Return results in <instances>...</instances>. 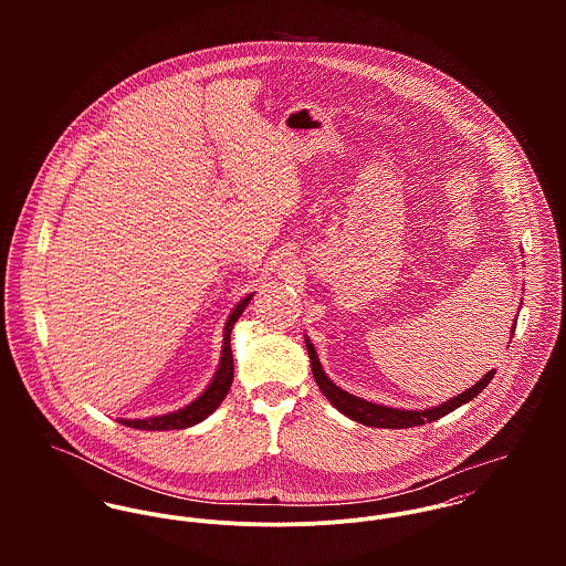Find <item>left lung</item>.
I'll use <instances>...</instances> for the list:
<instances>
[{
    "instance_id": "1",
    "label": "left lung",
    "mask_w": 566,
    "mask_h": 566,
    "mask_svg": "<svg viewBox=\"0 0 566 566\" xmlns=\"http://www.w3.org/2000/svg\"><path fill=\"white\" fill-rule=\"evenodd\" d=\"M523 305V303H521ZM521 310V307H518ZM514 328H516V318L512 324V331L510 335H514ZM305 344H307V353H310V361H312V373H314V379L318 384V388L323 390L326 401L333 405L337 411H342L344 416H348L350 420L355 422H361V424H368V427H384V429H407V427H418V424H424V422H433L447 413H451L453 409L462 407L469 401H473L485 386L492 381L494 377V370H488L484 377L471 386L469 390H464L462 395L444 401V403L433 405V407H427V409H399V407H388V405L373 403V401H366V399H359L355 395H348L346 390L337 388L324 373L323 364L318 359V353L312 344V339L305 335Z\"/></svg>"
}]
</instances>
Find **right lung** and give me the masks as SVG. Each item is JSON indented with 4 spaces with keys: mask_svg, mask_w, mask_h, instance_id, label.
<instances>
[{
    "mask_svg": "<svg viewBox=\"0 0 566 566\" xmlns=\"http://www.w3.org/2000/svg\"><path fill=\"white\" fill-rule=\"evenodd\" d=\"M254 296L248 294L242 301L233 307V312L229 314L227 324H224V342H222V355H220V364L218 370L211 379V384L205 388V392L180 409L161 413V416H148V418H117V422L133 427V429H142V431H169V429H187L193 427L198 422H202L207 416H211L222 401L229 395V388L233 384V353H231V331L238 323V318L242 316L243 310L248 307L250 298Z\"/></svg>",
    "mask_w": 566,
    "mask_h": 566,
    "instance_id": "obj_1",
    "label": "right lung"
}]
</instances>
